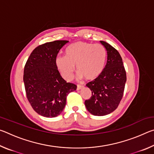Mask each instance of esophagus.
<instances>
[{
  "instance_id": "1",
  "label": "esophagus",
  "mask_w": 154,
  "mask_h": 154,
  "mask_svg": "<svg viewBox=\"0 0 154 154\" xmlns=\"http://www.w3.org/2000/svg\"><path fill=\"white\" fill-rule=\"evenodd\" d=\"M84 88V86H83V85H77V90H81V89H82V88Z\"/></svg>"
}]
</instances>
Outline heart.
<instances>
[{"instance_id":"1","label":"heart","mask_w":154,"mask_h":154,"mask_svg":"<svg viewBox=\"0 0 154 154\" xmlns=\"http://www.w3.org/2000/svg\"><path fill=\"white\" fill-rule=\"evenodd\" d=\"M106 51L100 44L77 42L66 49V56L56 57L55 63L61 76L65 80L71 79L75 66L77 77L94 80L102 73L105 66Z\"/></svg>"}]
</instances>
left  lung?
<instances>
[{
  "label": "left lung",
  "mask_w": 154,
  "mask_h": 154,
  "mask_svg": "<svg viewBox=\"0 0 154 154\" xmlns=\"http://www.w3.org/2000/svg\"><path fill=\"white\" fill-rule=\"evenodd\" d=\"M107 53V60L101 75L87 83L92 96L85 101L88 111L94 116H103L118 108L124 95L126 73L122 58L118 50L100 41Z\"/></svg>",
  "instance_id": "obj_1"
}]
</instances>
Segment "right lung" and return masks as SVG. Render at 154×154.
Masks as SVG:
<instances>
[{"instance_id":"right-lung-1","label":"right lung","mask_w":154,"mask_h":154,"mask_svg":"<svg viewBox=\"0 0 154 154\" xmlns=\"http://www.w3.org/2000/svg\"><path fill=\"white\" fill-rule=\"evenodd\" d=\"M68 41H54L34 49L25 64L24 83L28 101L38 114L55 118L66 105V96L77 85L61 77L55 59Z\"/></svg>"}]
</instances>
